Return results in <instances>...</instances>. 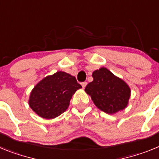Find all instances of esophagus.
Returning a JSON list of instances; mask_svg holds the SVG:
<instances>
[{
    "instance_id": "obj_1",
    "label": "esophagus",
    "mask_w": 159,
    "mask_h": 159,
    "mask_svg": "<svg viewBox=\"0 0 159 159\" xmlns=\"http://www.w3.org/2000/svg\"><path fill=\"white\" fill-rule=\"evenodd\" d=\"M87 84H88V83H87V82H83V83H81V85H82V87H83V88H84L87 86Z\"/></svg>"
}]
</instances>
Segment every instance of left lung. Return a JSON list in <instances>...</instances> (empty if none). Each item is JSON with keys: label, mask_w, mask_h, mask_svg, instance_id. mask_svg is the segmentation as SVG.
Listing matches in <instances>:
<instances>
[{"label": "left lung", "mask_w": 159, "mask_h": 159, "mask_svg": "<svg viewBox=\"0 0 159 159\" xmlns=\"http://www.w3.org/2000/svg\"><path fill=\"white\" fill-rule=\"evenodd\" d=\"M93 81L88 84L85 92L91 95L97 107L107 114L123 110L127 105L130 89L126 83L105 67L92 73Z\"/></svg>", "instance_id": "obj_1"}]
</instances>
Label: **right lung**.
<instances>
[{
  "label": "right lung",
  "mask_w": 159,
  "mask_h": 159,
  "mask_svg": "<svg viewBox=\"0 0 159 159\" xmlns=\"http://www.w3.org/2000/svg\"><path fill=\"white\" fill-rule=\"evenodd\" d=\"M81 88L75 76L57 71L36 84L30 94L29 106L40 117L54 119L67 110L72 95Z\"/></svg>",
  "instance_id": "1"
}]
</instances>
